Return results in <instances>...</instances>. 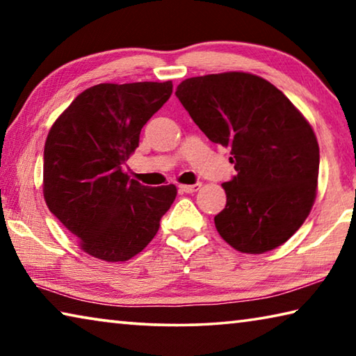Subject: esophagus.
I'll return each instance as SVG.
<instances>
[{
  "label": "esophagus",
  "mask_w": 356,
  "mask_h": 356,
  "mask_svg": "<svg viewBox=\"0 0 356 356\" xmlns=\"http://www.w3.org/2000/svg\"><path fill=\"white\" fill-rule=\"evenodd\" d=\"M201 188V184H193V185H179V190L182 193H195Z\"/></svg>",
  "instance_id": "34e87169"
}]
</instances>
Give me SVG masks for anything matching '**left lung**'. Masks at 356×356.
<instances>
[{
  "mask_svg": "<svg viewBox=\"0 0 356 356\" xmlns=\"http://www.w3.org/2000/svg\"><path fill=\"white\" fill-rule=\"evenodd\" d=\"M176 95L210 141L231 147L237 176L222 184L226 207L215 216L222 240L248 254L287 242L317 195L318 144L308 120L246 72L186 78Z\"/></svg>",
  "mask_w": 356,
  "mask_h": 356,
  "instance_id": "obj_1",
  "label": "left lung"
}]
</instances>
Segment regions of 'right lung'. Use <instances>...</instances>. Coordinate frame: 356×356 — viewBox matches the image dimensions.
I'll use <instances>...</instances> for the list:
<instances>
[{
	"label": "right lung",
	"instance_id": "add662e5",
	"mask_svg": "<svg viewBox=\"0 0 356 356\" xmlns=\"http://www.w3.org/2000/svg\"><path fill=\"white\" fill-rule=\"evenodd\" d=\"M171 94V81L95 84L48 131L45 202L88 254L129 261L155 237L176 200V185L144 186L122 170L144 124Z\"/></svg>",
	"mask_w": 356,
	"mask_h": 356
}]
</instances>
